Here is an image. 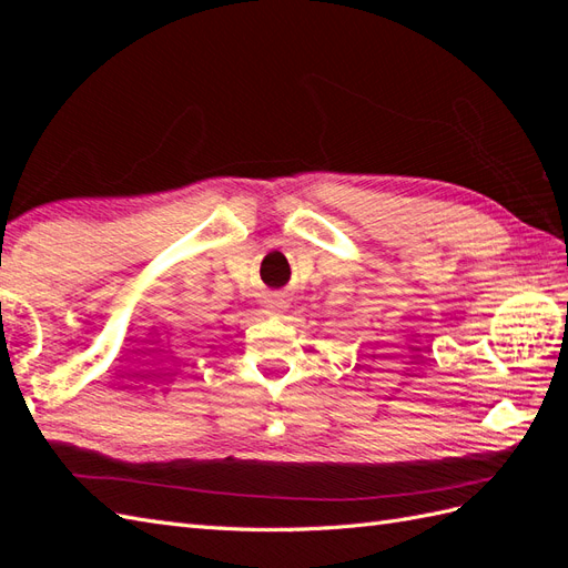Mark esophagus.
Returning a JSON list of instances; mask_svg holds the SVG:
<instances>
[{
    "label": "esophagus",
    "mask_w": 568,
    "mask_h": 568,
    "mask_svg": "<svg viewBox=\"0 0 568 568\" xmlns=\"http://www.w3.org/2000/svg\"><path fill=\"white\" fill-rule=\"evenodd\" d=\"M265 307H267V313H270V315H280V313H284V311H286V301H284L282 296H270Z\"/></svg>",
    "instance_id": "obj_1"
}]
</instances>
